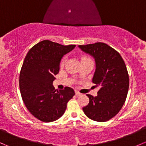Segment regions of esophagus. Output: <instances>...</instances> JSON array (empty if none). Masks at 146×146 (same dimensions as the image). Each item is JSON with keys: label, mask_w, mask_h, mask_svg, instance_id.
Masks as SVG:
<instances>
[{"label": "esophagus", "mask_w": 146, "mask_h": 146, "mask_svg": "<svg viewBox=\"0 0 146 146\" xmlns=\"http://www.w3.org/2000/svg\"><path fill=\"white\" fill-rule=\"evenodd\" d=\"M76 95H77V96H79V95H82V94H81V93H80V92H79V91L76 90Z\"/></svg>", "instance_id": "34e87169"}]
</instances>
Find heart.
Returning a JSON list of instances; mask_svg holds the SVG:
<instances>
[{
    "label": "heart",
    "mask_w": 146,
    "mask_h": 146,
    "mask_svg": "<svg viewBox=\"0 0 146 146\" xmlns=\"http://www.w3.org/2000/svg\"><path fill=\"white\" fill-rule=\"evenodd\" d=\"M64 63H65V58H63V59L61 60V64L64 65Z\"/></svg>",
    "instance_id": "heart-1"
}]
</instances>
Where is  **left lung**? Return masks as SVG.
Segmentation results:
<instances>
[{
  "mask_svg": "<svg viewBox=\"0 0 146 146\" xmlns=\"http://www.w3.org/2000/svg\"><path fill=\"white\" fill-rule=\"evenodd\" d=\"M95 58L96 70L92 82L100 87L98 96L87 95L89 104L82 108L89 119L107 121L117 115L123 107L129 86V76L120 54L102 42L78 45Z\"/></svg>",
  "mask_w": 146,
  "mask_h": 146,
  "instance_id": "8db88e82",
  "label": "left lung"
}]
</instances>
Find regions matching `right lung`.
<instances>
[{
  "label": "right lung",
  "mask_w": 146,
  "mask_h": 146,
  "mask_svg": "<svg viewBox=\"0 0 146 146\" xmlns=\"http://www.w3.org/2000/svg\"><path fill=\"white\" fill-rule=\"evenodd\" d=\"M75 46L43 40L29 50L23 61L19 79L22 99L28 111L42 121L62 117L68 102L75 95L73 88L57 90L52 85L61 58Z\"/></svg>",
  "instance_id": "right-lung-1"
}]
</instances>
